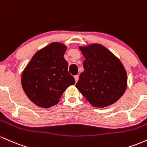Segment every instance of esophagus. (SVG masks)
I'll return each instance as SVG.
<instances>
[{
  "label": "esophagus",
  "instance_id": "esophagus-1",
  "mask_svg": "<svg viewBox=\"0 0 147 147\" xmlns=\"http://www.w3.org/2000/svg\"><path fill=\"white\" fill-rule=\"evenodd\" d=\"M74 78H75V80H76V82H78V79H79V76L78 75H76V76H74Z\"/></svg>",
  "mask_w": 147,
  "mask_h": 147
}]
</instances>
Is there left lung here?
<instances>
[{
  "label": "left lung",
  "mask_w": 147,
  "mask_h": 147,
  "mask_svg": "<svg viewBox=\"0 0 147 147\" xmlns=\"http://www.w3.org/2000/svg\"><path fill=\"white\" fill-rule=\"evenodd\" d=\"M85 60L76 87L90 104L104 108L115 103L127 86V74L117 57L103 46L79 47Z\"/></svg>",
  "instance_id": "1"
}]
</instances>
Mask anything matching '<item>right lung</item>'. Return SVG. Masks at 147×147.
Segmentation results:
<instances>
[{"label": "right lung", "instance_id": "obj_1", "mask_svg": "<svg viewBox=\"0 0 147 147\" xmlns=\"http://www.w3.org/2000/svg\"><path fill=\"white\" fill-rule=\"evenodd\" d=\"M67 47L53 42L37 51L21 76L23 90L37 106L49 108L58 103L66 89L75 84L64 57Z\"/></svg>", "mask_w": 147, "mask_h": 147}]
</instances>
